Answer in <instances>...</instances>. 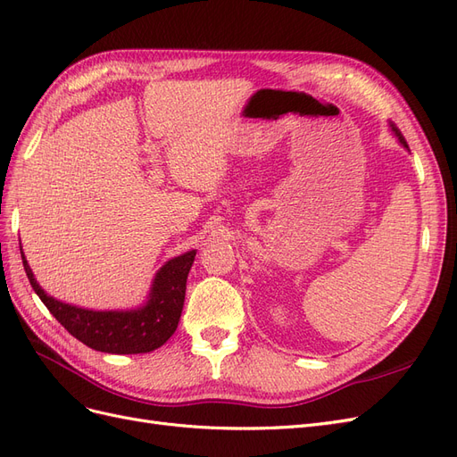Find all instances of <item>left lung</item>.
Segmentation results:
<instances>
[{"mask_svg": "<svg viewBox=\"0 0 457 457\" xmlns=\"http://www.w3.org/2000/svg\"><path fill=\"white\" fill-rule=\"evenodd\" d=\"M391 129H393V131H395V135L398 137V141H400V143H403V145H404V146L408 148V145H406V141H404V137H403V133H400V131H398V128L395 126V123H391Z\"/></svg>", "mask_w": 457, "mask_h": 457, "instance_id": "8db88e82", "label": "left lung"}]
</instances>
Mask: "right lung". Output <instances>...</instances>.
Returning <instances> with one entry per match:
<instances>
[{
	"label": "right lung",
	"mask_w": 457,
	"mask_h": 457,
	"mask_svg": "<svg viewBox=\"0 0 457 457\" xmlns=\"http://www.w3.org/2000/svg\"><path fill=\"white\" fill-rule=\"evenodd\" d=\"M195 257L196 250H192L165 262L152 282L146 305L133 311H89L68 305L39 287L24 253L22 265L34 292L68 334L95 351L139 354L162 347L175 334L185 305L187 276Z\"/></svg>",
	"instance_id": "add662e5"
}]
</instances>
